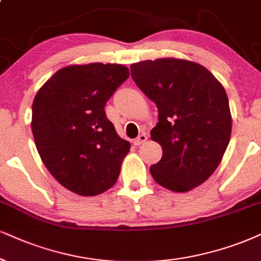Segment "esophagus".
I'll use <instances>...</instances> for the list:
<instances>
[{
	"label": "esophagus",
	"instance_id": "1",
	"mask_svg": "<svg viewBox=\"0 0 261 261\" xmlns=\"http://www.w3.org/2000/svg\"><path fill=\"white\" fill-rule=\"evenodd\" d=\"M147 140H148L147 135H146V134H142V135H140V136H138L137 138H135V140H134V144H135V146H140V144L144 143V142H146Z\"/></svg>",
	"mask_w": 261,
	"mask_h": 261
}]
</instances>
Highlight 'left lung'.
Returning a JSON list of instances; mask_svg holds the SVG:
<instances>
[{
    "label": "left lung",
    "instance_id": "obj_1",
    "mask_svg": "<svg viewBox=\"0 0 261 261\" xmlns=\"http://www.w3.org/2000/svg\"><path fill=\"white\" fill-rule=\"evenodd\" d=\"M131 77L159 112L150 131L163 147V158L150 166L154 180L177 193L201 186L219 166L231 136L222 83L202 65L177 58L136 62Z\"/></svg>",
    "mask_w": 261,
    "mask_h": 261
}]
</instances>
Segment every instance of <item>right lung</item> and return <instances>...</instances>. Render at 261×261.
Instances as JSON below:
<instances>
[{"mask_svg": "<svg viewBox=\"0 0 261 261\" xmlns=\"http://www.w3.org/2000/svg\"><path fill=\"white\" fill-rule=\"evenodd\" d=\"M130 75L119 64L70 65L42 85L31 128L51 176L72 193L100 195L117 182L130 143L107 119L105 106Z\"/></svg>", "mask_w": 261, "mask_h": 261, "instance_id": "right-lung-1", "label": "right lung"}]
</instances>
